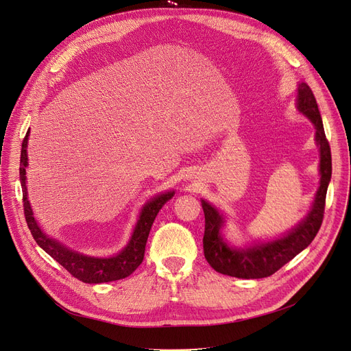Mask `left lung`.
Returning <instances> with one entry per match:
<instances>
[{"instance_id":"1","label":"left lung","mask_w":351,"mask_h":351,"mask_svg":"<svg viewBox=\"0 0 351 351\" xmlns=\"http://www.w3.org/2000/svg\"><path fill=\"white\" fill-rule=\"evenodd\" d=\"M298 110L306 114L315 126V141L319 146V188L308 217L304 219L291 232L284 238L258 243L255 247L239 250L228 247L221 237V226L223 223L219 212L202 201L205 213V234H204V254L208 264L223 276L237 278H265L277 272L281 267L289 263L307 248L315 238L324 218L326 195L331 178V152L326 138L322 114H319L313 90L306 83L298 86Z\"/></svg>"}]
</instances>
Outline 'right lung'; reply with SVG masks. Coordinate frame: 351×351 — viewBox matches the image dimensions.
<instances>
[{"mask_svg": "<svg viewBox=\"0 0 351 351\" xmlns=\"http://www.w3.org/2000/svg\"><path fill=\"white\" fill-rule=\"evenodd\" d=\"M27 139L28 132L21 145V158H20V180L23 188V206H24V217L28 225V230L32 232L33 238L38 245L47 252L50 256L66 268L74 278H77L87 284H100V282H109L129 277L130 274L138 268L145 256V248L147 237L150 232L152 223H154L158 212L160 208L171 199L173 192L162 193L154 197L150 202H147L141 213V219L134 228V232L128 243V247L112 258H93L82 255L79 252H74L66 248L62 243L49 238L38 228L34 217L32 206L27 199V188H25V166H27Z\"/></svg>", "mask_w": 351, "mask_h": 351, "instance_id": "right-lung-1", "label": "right lung"}]
</instances>
